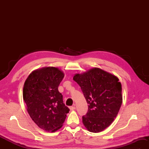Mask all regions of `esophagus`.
<instances>
[{"label": "esophagus", "instance_id": "1", "mask_svg": "<svg viewBox=\"0 0 149 149\" xmlns=\"http://www.w3.org/2000/svg\"><path fill=\"white\" fill-rule=\"evenodd\" d=\"M69 109L70 111H73V110H75V107L74 106H70L69 107Z\"/></svg>", "mask_w": 149, "mask_h": 149}]
</instances>
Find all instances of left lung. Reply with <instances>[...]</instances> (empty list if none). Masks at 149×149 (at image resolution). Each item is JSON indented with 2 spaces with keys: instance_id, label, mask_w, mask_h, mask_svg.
I'll return each mask as SVG.
<instances>
[{
  "instance_id": "left-lung-1",
  "label": "left lung",
  "mask_w": 149,
  "mask_h": 149,
  "mask_svg": "<svg viewBox=\"0 0 149 149\" xmlns=\"http://www.w3.org/2000/svg\"><path fill=\"white\" fill-rule=\"evenodd\" d=\"M79 85L88 104L83 116L88 131L99 132L111 124L122 103V84L115 75L99 68H93L73 78Z\"/></svg>"
}]
</instances>
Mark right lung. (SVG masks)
I'll use <instances>...</instances> for the list:
<instances>
[{
    "instance_id": "right-lung-1",
    "label": "right lung",
    "mask_w": 149,
    "mask_h": 149,
    "mask_svg": "<svg viewBox=\"0 0 149 149\" xmlns=\"http://www.w3.org/2000/svg\"><path fill=\"white\" fill-rule=\"evenodd\" d=\"M64 76L61 70L47 66L33 71L24 84L23 99L27 112L34 123L47 132L61 128L70 111L58 91Z\"/></svg>"
}]
</instances>
